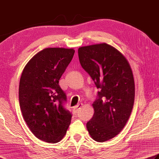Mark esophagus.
<instances>
[{
	"instance_id": "34e87169",
	"label": "esophagus",
	"mask_w": 159,
	"mask_h": 159,
	"mask_svg": "<svg viewBox=\"0 0 159 159\" xmlns=\"http://www.w3.org/2000/svg\"><path fill=\"white\" fill-rule=\"evenodd\" d=\"M82 107H83V104H78L77 105H76V106L74 107V109H73L74 111V112H75V113H77L78 111H79L80 109Z\"/></svg>"
}]
</instances>
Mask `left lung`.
<instances>
[{
    "instance_id": "1",
    "label": "left lung",
    "mask_w": 159,
    "mask_h": 159,
    "mask_svg": "<svg viewBox=\"0 0 159 159\" xmlns=\"http://www.w3.org/2000/svg\"><path fill=\"white\" fill-rule=\"evenodd\" d=\"M78 53L82 67L99 89L87 129L94 141H107L119 134L132 113L135 96L132 71L125 57L106 43L81 47Z\"/></svg>"
}]
</instances>
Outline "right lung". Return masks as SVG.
I'll return each instance as SVG.
<instances>
[{
    "instance_id": "add662e5",
    "label": "right lung",
    "mask_w": 159,
    "mask_h": 159,
    "mask_svg": "<svg viewBox=\"0 0 159 159\" xmlns=\"http://www.w3.org/2000/svg\"><path fill=\"white\" fill-rule=\"evenodd\" d=\"M74 49L45 48L30 59L22 72L19 103L27 126L36 138L56 143L64 137L71 114L58 83L74 54Z\"/></svg>"
}]
</instances>
